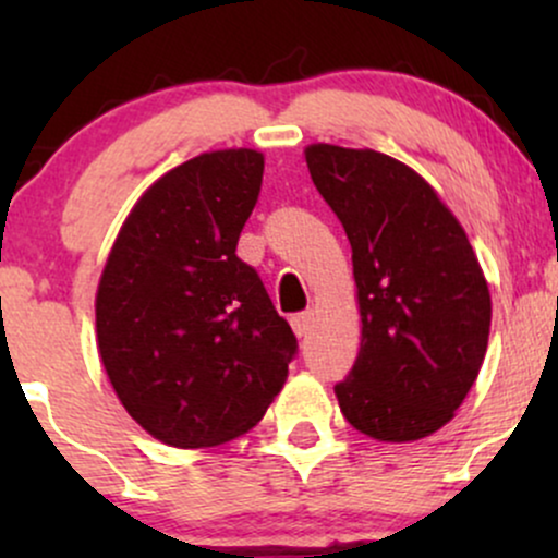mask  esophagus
I'll return each instance as SVG.
<instances>
[{
	"label": "esophagus",
	"mask_w": 558,
	"mask_h": 558,
	"mask_svg": "<svg viewBox=\"0 0 558 558\" xmlns=\"http://www.w3.org/2000/svg\"><path fill=\"white\" fill-rule=\"evenodd\" d=\"M291 328L299 338H306L312 330V312H299V315L291 317Z\"/></svg>",
	"instance_id": "obj_1"
}]
</instances>
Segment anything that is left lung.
I'll return each mask as SVG.
<instances>
[{"instance_id":"obj_1","label":"left lung","mask_w":558,"mask_h":558,"mask_svg":"<svg viewBox=\"0 0 558 558\" xmlns=\"http://www.w3.org/2000/svg\"><path fill=\"white\" fill-rule=\"evenodd\" d=\"M312 183L345 230L362 345L336 383L356 430L403 444L462 407L485 360L490 293L464 228L412 168L373 149L315 144Z\"/></svg>"}]
</instances>
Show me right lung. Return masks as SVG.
Listing matches in <instances>:
<instances>
[{
    "instance_id": "1",
    "label": "right lung",
    "mask_w": 558,
    "mask_h": 558,
    "mask_svg": "<svg viewBox=\"0 0 558 558\" xmlns=\"http://www.w3.org/2000/svg\"><path fill=\"white\" fill-rule=\"evenodd\" d=\"M262 172L252 149L178 165L138 198L101 272V362L128 414L168 446L239 438L299 354L259 272L235 254Z\"/></svg>"
}]
</instances>
